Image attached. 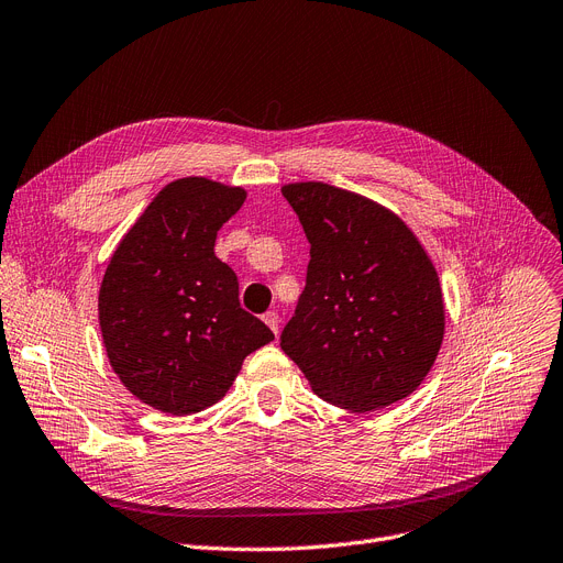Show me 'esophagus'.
<instances>
[{"label":"esophagus","instance_id":"1","mask_svg":"<svg viewBox=\"0 0 563 563\" xmlns=\"http://www.w3.org/2000/svg\"><path fill=\"white\" fill-rule=\"evenodd\" d=\"M263 323L271 328L273 332H275V336H277V332H279V316L275 313V311H267V313H263Z\"/></svg>","mask_w":563,"mask_h":563}]
</instances>
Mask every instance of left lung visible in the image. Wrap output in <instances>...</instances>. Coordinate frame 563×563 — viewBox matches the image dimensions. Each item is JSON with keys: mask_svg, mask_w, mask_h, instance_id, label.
<instances>
[{"mask_svg": "<svg viewBox=\"0 0 563 563\" xmlns=\"http://www.w3.org/2000/svg\"><path fill=\"white\" fill-rule=\"evenodd\" d=\"M282 195L311 245L282 351L336 408L371 412L406 398L444 336L435 265L404 220L362 195L316 180Z\"/></svg>", "mask_w": 563, "mask_h": 563, "instance_id": "1", "label": "left lung"}]
</instances>
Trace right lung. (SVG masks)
<instances>
[{"label": "right lung", "instance_id": "obj_1", "mask_svg": "<svg viewBox=\"0 0 563 563\" xmlns=\"http://www.w3.org/2000/svg\"><path fill=\"white\" fill-rule=\"evenodd\" d=\"M243 187L178 178L146 206L107 265L98 318L107 357L142 404L195 415L229 391L243 360L275 334L240 307L216 238Z\"/></svg>", "mask_w": 563, "mask_h": 563}]
</instances>
